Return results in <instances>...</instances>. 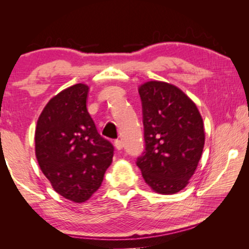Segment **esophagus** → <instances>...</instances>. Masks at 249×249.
<instances>
[{
  "instance_id": "1",
  "label": "esophagus",
  "mask_w": 249,
  "mask_h": 249,
  "mask_svg": "<svg viewBox=\"0 0 249 249\" xmlns=\"http://www.w3.org/2000/svg\"><path fill=\"white\" fill-rule=\"evenodd\" d=\"M114 146H115V148H116L117 150H121L122 148H123V142L120 141V140H116V141L114 142Z\"/></svg>"
}]
</instances>
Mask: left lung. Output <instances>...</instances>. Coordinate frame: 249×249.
Masks as SVG:
<instances>
[{"mask_svg": "<svg viewBox=\"0 0 249 249\" xmlns=\"http://www.w3.org/2000/svg\"><path fill=\"white\" fill-rule=\"evenodd\" d=\"M142 100L145 151L137 158L145 182L161 195L189 183L204 147L203 120L179 88L149 81L138 89Z\"/></svg>", "mask_w": 249, "mask_h": 249, "instance_id": "obj_1", "label": "left lung"}]
</instances>
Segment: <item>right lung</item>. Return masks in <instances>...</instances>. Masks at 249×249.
Here are the masks:
<instances>
[{
	"mask_svg": "<svg viewBox=\"0 0 249 249\" xmlns=\"http://www.w3.org/2000/svg\"><path fill=\"white\" fill-rule=\"evenodd\" d=\"M89 87L78 83L49 101L37 122L35 151L54 191L81 203L101 187L114 147L98 133L87 109Z\"/></svg>",
	"mask_w": 249,
	"mask_h": 249,
	"instance_id": "obj_1",
	"label": "right lung"
}]
</instances>
